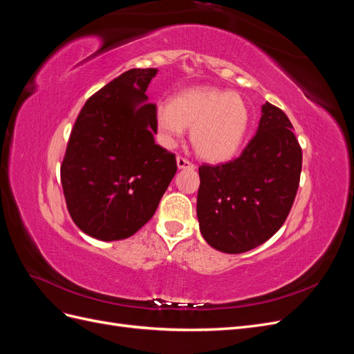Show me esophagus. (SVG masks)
<instances>
[{
	"label": "esophagus",
	"instance_id": "1",
	"mask_svg": "<svg viewBox=\"0 0 354 354\" xmlns=\"http://www.w3.org/2000/svg\"><path fill=\"white\" fill-rule=\"evenodd\" d=\"M177 167L178 169H195V165L183 156H177Z\"/></svg>",
	"mask_w": 354,
	"mask_h": 354
}]
</instances>
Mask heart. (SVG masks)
Returning a JSON list of instances; mask_svg holds the SVG:
<instances>
[{"label":"heart","instance_id":"b5f03b06","mask_svg":"<svg viewBox=\"0 0 354 354\" xmlns=\"http://www.w3.org/2000/svg\"><path fill=\"white\" fill-rule=\"evenodd\" d=\"M160 142L173 147L190 128L199 158L224 162L239 152L251 124V109L241 94L216 87H194L156 106Z\"/></svg>","mask_w":354,"mask_h":354}]
</instances>
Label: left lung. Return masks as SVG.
<instances>
[{"label": "left lung", "instance_id": "1", "mask_svg": "<svg viewBox=\"0 0 354 354\" xmlns=\"http://www.w3.org/2000/svg\"><path fill=\"white\" fill-rule=\"evenodd\" d=\"M301 162L291 121L266 102L257 133L239 158L199 167L196 214L203 239L226 254L270 239L291 211Z\"/></svg>", "mask_w": 354, "mask_h": 354}]
</instances>
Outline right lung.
<instances>
[{
    "mask_svg": "<svg viewBox=\"0 0 354 354\" xmlns=\"http://www.w3.org/2000/svg\"><path fill=\"white\" fill-rule=\"evenodd\" d=\"M158 69H130L85 102L60 178L73 223L99 241L133 236L153 217L177 173L176 155L155 143L156 106L146 90Z\"/></svg>",
    "mask_w": 354,
    "mask_h": 354,
    "instance_id": "add662e5",
    "label": "right lung"
}]
</instances>
